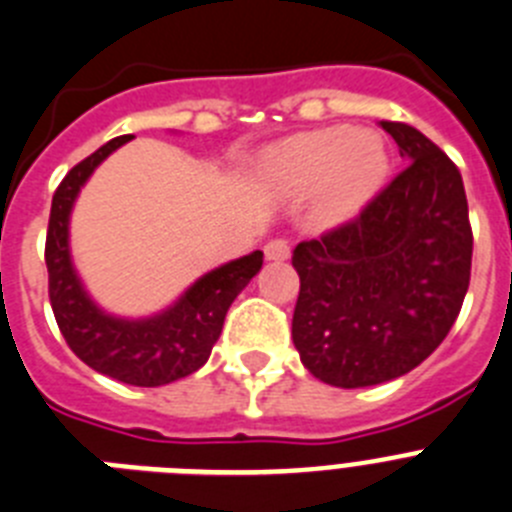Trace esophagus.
<instances>
[{"label": "esophagus", "instance_id": "esophagus-1", "mask_svg": "<svg viewBox=\"0 0 512 512\" xmlns=\"http://www.w3.org/2000/svg\"><path fill=\"white\" fill-rule=\"evenodd\" d=\"M264 253L269 261L289 259V241L287 238H271V241L264 246Z\"/></svg>", "mask_w": 512, "mask_h": 512}]
</instances>
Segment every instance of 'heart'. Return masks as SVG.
I'll list each match as a JSON object with an SVG mask.
<instances>
[{
    "instance_id": "b5f03b06",
    "label": "heart",
    "mask_w": 512,
    "mask_h": 512,
    "mask_svg": "<svg viewBox=\"0 0 512 512\" xmlns=\"http://www.w3.org/2000/svg\"><path fill=\"white\" fill-rule=\"evenodd\" d=\"M266 176L284 194L318 189L315 212L323 223H343L372 200L387 176V151L374 133L346 128L295 135L266 153Z\"/></svg>"
}]
</instances>
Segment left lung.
Returning a JSON list of instances; mask_svg holds the SVG:
<instances>
[{"instance_id": "left-lung-1", "label": "left lung", "mask_w": 512, "mask_h": 512, "mask_svg": "<svg viewBox=\"0 0 512 512\" xmlns=\"http://www.w3.org/2000/svg\"><path fill=\"white\" fill-rule=\"evenodd\" d=\"M405 161L354 220L297 243L292 341L320 382L356 390L408 374L449 336L472 274L464 182L433 140L379 122Z\"/></svg>"}]
</instances>
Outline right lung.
<instances>
[{"mask_svg": "<svg viewBox=\"0 0 512 512\" xmlns=\"http://www.w3.org/2000/svg\"><path fill=\"white\" fill-rule=\"evenodd\" d=\"M128 140V135H120L104 143L58 184L45 235L48 297L69 348L94 372L133 387H161L189 377L210 359L228 307L259 274L264 253L253 251L207 271L174 305L151 318L128 320L99 310L71 264L69 217L92 171Z\"/></svg>", "mask_w": 512, "mask_h": 512, "instance_id": "right-lung-1", "label": "right lung"}]
</instances>
